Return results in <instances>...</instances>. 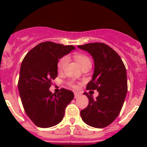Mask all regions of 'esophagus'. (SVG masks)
<instances>
[{
	"label": "esophagus",
	"instance_id": "obj_1",
	"mask_svg": "<svg viewBox=\"0 0 147 147\" xmlns=\"http://www.w3.org/2000/svg\"><path fill=\"white\" fill-rule=\"evenodd\" d=\"M80 96V93H74V98H78V97Z\"/></svg>",
	"mask_w": 147,
	"mask_h": 147
}]
</instances>
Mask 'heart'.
<instances>
[{"mask_svg": "<svg viewBox=\"0 0 147 147\" xmlns=\"http://www.w3.org/2000/svg\"><path fill=\"white\" fill-rule=\"evenodd\" d=\"M74 59L80 64L81 67H85L86 65H91V62H90V58L87 57V56L84 55V54H76L74 55ZM67 58L66 57H64L61 58L59 59L57 64V70L59 72H62V71H64L65 67L66 65H67Z\"/></svg>", "mask_w": 147, "mask_h": 147, "instance_id": "heart-1", "label": "heart"}]
</instances>
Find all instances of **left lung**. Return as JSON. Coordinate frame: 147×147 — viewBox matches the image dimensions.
I'll return each instance as SVG.
<instances>
[{"label":"left lung","mask_w":147,"mask_h":147,"mask_svg":"<svg viewBox=\"0 0 147 147\" xmlns=\"http://www.w3.org/2000/svg\"><path fill=\"white\" fill-rule=\"evenodd\" d=\"M92 56L94 71L88 90H96L98 96L84 93L88 98V107L80 115L85 124L95 128L110 125L119 115L127 93V71L119 54L107 45L93 42L78 45Z\"/></svg>","instance_id":"1"}]
</instances>
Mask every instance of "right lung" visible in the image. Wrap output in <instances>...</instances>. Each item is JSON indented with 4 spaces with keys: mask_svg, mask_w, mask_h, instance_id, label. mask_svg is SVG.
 Wrapping results in <instances>:
<instances>
[{
    "mask_svg": "<svg viewBox=\"0 0 147 147\" xmlns=\"http://www.w3.org/2000/svg\"><path fill=\"white\" fill-rule=\"evenodd\" d=\"M73 45L44 42L36 45L21 63L18 90L27 115L39 127L49 128L60 123L67 105L74 94L61 89L56 95L49 90L51 80L57 76L59 59L74 50Z\"/></svg>",
    "mask_w": 147,
    "mask_h": 147,
    "instance_id": "right-lung-1",
    "label": "right lung"
}]
</instances>
